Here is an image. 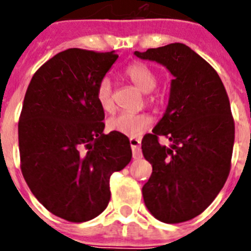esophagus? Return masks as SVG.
I'll use <instances>...</instances> for the list:
<instances>
[{"mask_svg": "<svg viewBox=\"0 0 251 251\" xmlns=\"http://www.w3.org/2000/svg\"><path fill=\"white\" fill-rule=\"evenodd\" d=\"M131 149H132L133 159H141L142 158V151H141V140L138 138H130Z\"/></svg>", "mask_w": 251, "mask_h": 251, "instance_id": "34e87169", "label": "esophagus"}]
</instances>
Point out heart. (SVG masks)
<instances>
[{"mask_svg": "<svg viewBox=\"0 0 251 251\" xmlns=\"http://www.w3.org/2000/svg\"><path fill=\"white\" fill-rule=\"evenodd\" d=\"M124 76L144 93L153 91L156 85L155 73L143 63L135 62L128 64L124 70ZM96 98L100 107L105 113H111L114 110L113 87H111L109 78L104 77L98 82L97 88H96ZM155 100V97H148L149 103H154ZM151 126V116L144 113H121L108 120V128L110 131L128 136V137H138L142 133L146 132Z\"/></svg>", "mask_w": 251, "mask_h": 251, "instance_id": "b5f03b06", "label": "heart"}]
</instances>
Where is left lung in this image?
<instances>
[{"label": "left lung", "mask_w": 251, "mask_h": 251, "mask_svg": "<svg viewBox=\"0 0 251 251\" xmlns=\"http://www.w3.org/2000/svg\"><path fill=\"white\" fill-rule=\"evenodd\" d=\"M174 75L165 114L142 140V153L153 173L142 188L151 214L165 224L201 215L224 187L234 143V120L226 88L216 70L183 44L146 52ZM173 142L169 149L158 136Z\"/></svg>", "instance_id": "obj_1"}]
</instances>
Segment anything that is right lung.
Returning <instances> with one entry per match:
<instances>
[{
  "instance_id": "right-lung-1",
  "label": "right lung",
  "mask_w": 251,
  "mask_h": 251,
  "mask_svg": "<svg viewBox=\"0 0 251 251\" xmlns=\"http://www.w3.org/2000/svg\"><path fill=\"white\" fill-rule=\"evenodd\" d=\"M119 55L69 48L39 68L18 124L20 169L37 201L70 222H85L110 201L111 174L132 158L130 141L103 133L98 82Z\"/></svg>"
}]
</instances>
